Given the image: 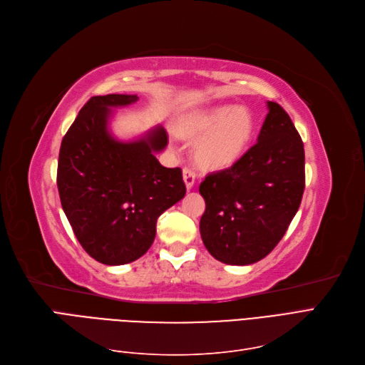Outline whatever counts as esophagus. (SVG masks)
I'll return each instance as SVG.
<instances>
[{
    "label": "esophagus",
    "instance_id": "esophagus-1",
    "mask_svg": "<svg viewBox=\"0 0 365 365\" xmlns=\"http://www.w3.org/2000/svg\"><path fill=\"white\" fill-rule=\"evenodd\" d=\"M183 180L187 190H192V186L195 183V173L194 170H191L190 167H185L183 168Z\"/></svg>",
    "mask_w": 365,
    "mask_h": 365
}]
</instances>
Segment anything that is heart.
<instances>
[{"label": "heart", "instance_id": "b5f03b06", "mask_svg": "<svg viewBox=\"0 0 365 365\" xmlns=\"http://www.w3.org/2000/svg\"><path fill=\"white\" fill-rule=\"evenodd\" d=\"M254 133V120L245 108L222 105L200 114L185 128L187 138L198 141L195 159L207 170L232 167L244 155Z\"/></svg>", "mask_w": 365, "mask_h": 365}]
</instances>
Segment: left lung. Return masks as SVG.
Instances as JSON below:
<instances>
[{
  "mask_svg": "<svg viewBox=\"0 0 365 365\" xmlns=\"http://www.w3.org/2000/svg\"><path fill=\"white\" fill-rule=\"evenodd\" d=\"M257 143L230 168L210 173L200 185L206 210L203 244L225 264L264 259L284 236L305 187L304 143L289 114L267 102Z\"/></svg>",
  "mask_w": 365,
  "mask_h": 365,
  "instance_id": "left-lung-1",
  "label": "left lung"
}]
</instances>
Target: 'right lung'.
<instances>
[{
  "label": "right lung",
  "instance_id": "1",
  "mask_svg": "<svg viewBox=\"0 0 365 365\" xmlns=\"http://www.w3.org/2000/svg\"><path fill=\"white\" fill-rule=\"evenodd\" d=\"M137 101V94L91 98L60 147L63 210L81 247L108 266L144 255L155 240L158 218L186 194L182 170L165 168L155 156L168 144L164 128L133 141H118L108 129L113 108Z\"/></svg>",
  "mask_w": 365,
  "mask_h": 365
}]
</instances>
